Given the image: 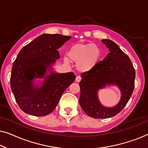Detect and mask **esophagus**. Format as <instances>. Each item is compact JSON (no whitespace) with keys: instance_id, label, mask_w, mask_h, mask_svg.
Instances as JSON below:
<instances>
[{"instance_id":"obj_1","label":"esophagus","mask_w":148,"mask_h":148,"mask_svg":"<svg viewBox=\"0 0 148 148\" xmlns=\"http://www.w3.org/2000/svg\"><path fill=\"white\" fill-rule=\"evenodd\" d=\"M81 79H82V78H81L80 76H77L76 79H75V82L79 83L81 81Z\"/></svg>"}]
</instances>
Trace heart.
I'll list each match as a JSON object with an SVG mask.
<instances>
[{"label":"heart","mask_w":148,"mask_h":148,"mask_svg":"<svg viewBox=\"0 0 148 148\" xmlns=\"http://www.w3.org/2000/svg\"><path fill=\"white\" fill-rule=\"evenodd\" d=\"M66 63L71 61L77 62V69L82 73L89 72L94 69L101 58L100 48L92 43H76L71 46L67 52Z\"/></svg>","instance_id":"1"}]
</instances>
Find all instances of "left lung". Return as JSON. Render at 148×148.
Listing matches in <instances>:
<instances>
[{
	"label": "left lung",
	"instance_id": "obj_1",
	"mask_svg": "<svg viewBox=\"0 0 148 148\" xmlns=\"http://www.w3.org/2000/svg\"><path fill=\"white\" fill-rule=\"evenodd\" d=\"M110 52L94 69L81 75L79 100L83 110L95 119H107L119 114L128 102L135 88V71L129 56L110 40H102ZM106 84H116L121 91L116 106L107 108L98 100L97 91Z\"/></svg>",
	"mask_w": 148,
	"mask_h": 148
}]
</instances>
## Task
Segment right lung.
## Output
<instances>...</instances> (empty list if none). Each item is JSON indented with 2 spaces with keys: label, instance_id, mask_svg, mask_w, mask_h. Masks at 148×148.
I'll use <instances>...</instances> for the list:
<instances>
[{
  "label": "right lung",
  "instance_id": "1",
  "mask_svg": "<svg viewBox=\"0 0 148 148\" xmlns=\"http://www.w3.org/2000/svg\"><path fill=\"white\" fill-rule=\"evenodd\" d=\"M71 38L61 34H42L24 46L12 66L11 88L19 108L27 114L46 116L52 112L64 90L74 82L73 72L57 73L50 70L60 58L58 49ZM35 78H44L41 87L34 86Z\"/></svg>",
  "mask_w": 148,
  "mask_h": 148
}]
</instances>
